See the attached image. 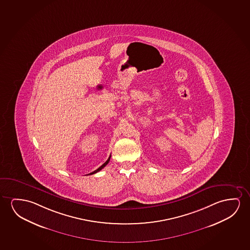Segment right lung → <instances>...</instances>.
Returning a JSON list of instances; mask_svg holds the SVG:
<instances>
[{"instance_id": "1", "label": "right lung", "mask_w": 250, "mask_h": 250, "mask_svg": "<svg viewBox=\"0 0 250 250\" xmlns=\"http://www.w3.org/2000/svg\"><path fill=\"white\" fill-rule=\"evenodd\" d=\"M110 158H111V156H109L108 159L106 160V162H105V163H104V164H102V166L100 167H99V168H97V169H96V170H94V172H92V173H90V174H95V173H97V172H99V171L102 170V168H103V167H105V166H106V165H107V163H108L109 161H110Z\"/></svg>"}]
</instances>
